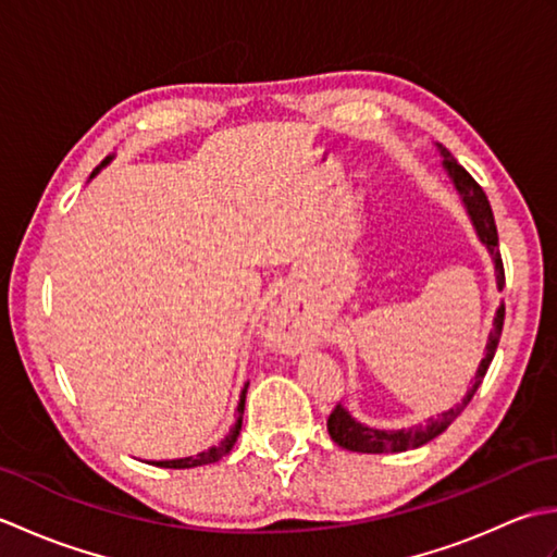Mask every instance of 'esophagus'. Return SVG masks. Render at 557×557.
Listing matches in <instances>:
<instances>
[{
  "instance_id": "34e87169",
  "label": "esophagus",
  "mask_w": 557,
  "mask_h": 557,
  "mask_svg": "<svg viewBox=\"0 0 557 557\" xmlns=\"http://www.w3.org/2000/svg\"><path fill=\"white\" fill-rule=\"evenodd\" d=\"M270 345L277 347V349H292L297 347V335H294V330L289 327V323L280 321V318H272L270 321Z\"/></svg>"
}]
</instances>
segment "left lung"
<instances>
[{
    "mask_svg": "<svg viewBox=\"0 0 557 557\" xmlns=\"http://www.w3.org/2000/svg\"><path fill=\"white\" fill-rule=\"evenodd\" d=\"M441 152L445 158V170L449 172V176H453L457 191H459L461 200H465V206L469 210L471 222H474V227L479 232V239L488 246V251L495 260V272H498V287L503 289L505 287V268H503V258H500V248H498V227H495V218H493V210H491V203H488V196L479 186L474 176H471L453 158V152H449L443 146H441ZM503 323H505V306H500L498 313H495L493 330H491L488 345H486V357H483L479 371L474 375V385H471L467 397L461 399L455 409L441 413V417L431 419L425 425H413V429H407V431H377V429H369V425H363L359 421H354L345 407L335 405V409L330 411V417H327L330 437H333V441L339 447L351 449V453H371V455L405 453V449L421 447L429 441H433L435 435H441L447 429V425L453 423L461 411H465V407L469 405L471 397H474V393L483 381V375H486L488 366L495 357V349H498Z\"/></svg>",
    "mask_w": 557,
    "mask_h": 557,
    "instance_id": "8db88e82",
    "label": "left lung"
}]
</instances>
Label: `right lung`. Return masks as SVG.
I'll use <instances>...</instances> for the list:
<instances>
[{
	"instance_id": "right-lung-1",
	"label": "right lung",
	"mask_w": 557,
	"mask_h": 557,
	"mask_svg": "<svg viewBox=\"0 0 557 557\" xmlns=\"http://www.w3.org/2000/svg\"><path fill=\"white\" fill-rule=\"evenodd\" d=\"M246 389H248V383L244 385V389H242V397H239V407H236V423H234V429L230 431V435L224 437V441L220 443V445H215V447H210V449H206V453H200V455H196V457H184V459H170V461H152V465H158V467H164V469H191V467H203V465H212V461H218V459H222L224 455L230 453L232 449V445L236 443V437H239V431H242V417H244V401H246Z\"/></svg>"
}]
</instances>
